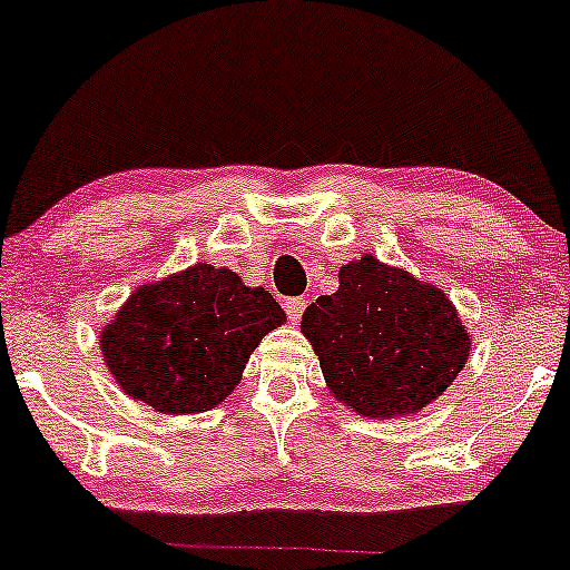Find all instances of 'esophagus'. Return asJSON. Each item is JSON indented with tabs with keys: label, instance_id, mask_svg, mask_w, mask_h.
Listing matches in <instances>:
<instances>
[{
	"label": "esophagus",
	"instance_id": "34e87169",
	"mask_svg": "<svg viewBox=\"0 0 570 570\" xmlns=\"http://www.w3.org/2000/svg\"><path fill=\"white\" fill-rule=\"evenodd\" d=\"M305 305H307L305 297H289V299H284V307H286V316H289V322L297 324L299 318H303Z\"/></svg>",
	"mask_w": 570,
	"mask_h": 570
}]
</instances>
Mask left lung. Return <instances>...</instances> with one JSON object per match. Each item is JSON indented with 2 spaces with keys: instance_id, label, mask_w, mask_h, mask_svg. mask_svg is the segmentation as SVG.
Here are the masks:
<instances>
[{
  "instance_id": "left-lung-1",
  "label": "left lung",
  "mask_w": 570,
  "mask_h": 570,
  "mask_svg": "<svg viewBox=\"0 0 570 570\" xmlns=\"http://www.w3.org/2000/svg\"><path fill=\"white\" fill-rule=\"evenodd\" d=\"M332 396L364 417H402L442 396L472 348L461 316L434 284L372 254L340 267L335 294L303 313Z\"/></svg>"
}]
</instances>
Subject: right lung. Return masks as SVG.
I'll use <instances>...</instances> for the list:
<instances>
[{
  "label": "right lung",
  "mask_w": 570,
  "mask_h": 570,
  "mask_svg": "<svg viewBox=\"0 0 570 570\" xmlns=\"http://www.w3.org/2000/svg\"><path fill=\"white\" fill-rule=\"evenodd\" d=\"M284 322L263 286L198 263L130 294L104 326L101 353L130 399L189 415L225 402L259 340Z\"/></svg>",
  "instance_id": "1"
}]
</instances>
